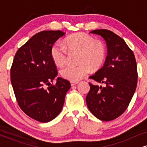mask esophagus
Here are the masks:
<instances>
[{
	"label": "esophagus",
	"instance_id": "1",
	"mask_svg": "<svg viewBox=\"0 0 147 147\" xmlns=\"http://www.w3.org/2000/svg\"><path fill=\"white\" fill-rule=\"evenodd\" d=\"M78 83H79L78 82H72V81H71V82H70V84H71V86H75V85H76V84H77Z\"/></svg>",
	"mask_w": 147,
	"mask_h": 147
}]
</instances>
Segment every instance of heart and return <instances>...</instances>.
<instances>
[{
  "label": "heart",
  "instance_id": "1",
  "mask_svg": "<svg viewBox=\"0 0 147 147\" xmlns=\"http://www.w3.org/2000/svg\"><path fill=\"white\" fill-rule=\"evenodd\" d=\"M64 46L57 41L52 45L50 50L52 60L57 65H63L68 58V50L80 52L78 65H68L61 70L63 78L72 82H77L90 72L100 68L106 58V48L102 42L95 41L90 35L79 32L67 37Z\"/></svg>",
  "mask_w": 147,
  "mask_h": 147
}]
</instances>
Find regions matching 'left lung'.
<instances>
[{"label": "left lung", "instance_id": "1", "mask_svg": "<svg viewBox=\"0 0 147 147\" xmlns=\"http://www.w3.org/2000/svg\"><path fill=\"white\" fill-rule=\"evenodd\" d=\"M90 33L105 40L108 55L102 68L90 77L98 83L105 84V86L89 83L86 104L99 119L111 121L126 110L134 95L138 82L137 63L132 50L116 34L105 29Z\"/></svg>", "mask_w": 147, "mask_h": 147}]
</instances>
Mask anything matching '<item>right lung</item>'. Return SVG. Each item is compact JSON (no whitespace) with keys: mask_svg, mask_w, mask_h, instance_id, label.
<instances>
[{"mask_svg":"<svg viewBox=\"0 0 147 147\" xmlns=\"http://www.w3.org/2000/svg\"><path fill=\"white\" fill-rule=\"evenodd\" d=\"M65 34L60 30L42 31L34 34L15 55L11 70V83L18 106L35 120L48 122L60 113L70 82L57 77L52 60V45Z\"/></svg>","mask_w":147,"mask_h":147,"instance_id":"right-lung-1","label":"right lung"}]
</instances>
